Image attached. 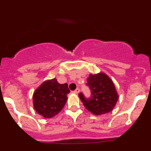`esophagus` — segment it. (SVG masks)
<instances>
[{
  "label": "esophagus",
  "instance_id": "1",
  "mask_svg": "<svg viewBox=\"0 0 151 151\" xmlns=\"http://www.w3.org/2000/svg\"><path fill=\"white\" fill-rule=\"evenodd\" d=\"M78 92H79V89L76 88V90L74 91H73V93H74V94H78Z\"/></svg>",
  "mask_w": 151,
  "mask_h": 151
}]
</instances>
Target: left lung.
<instances>
[{
	"label": "left lung",
	"mask_w": 151,
	"mask_h": 151,
	"mask_svg": "<svg viewBox=\"0 0 151 151\" xmlns=\"http://www.w3.org/2000/svg\"><path fill=\"white\" fill-rule=\"evenodd\" d=\"M87 85L91 91L89 98L82 93L78 97L85 108L96 116L105 114L113 110L118 101L119 95L111 78L104 73L89 75Z\"/></svg>",
	"instance_id": "8db88e82"
}]
</instances>
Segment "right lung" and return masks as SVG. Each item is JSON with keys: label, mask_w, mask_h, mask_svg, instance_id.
I'll return each mask as SVG.
<instances>
[{"label": "right lung", "mask_w": 151, "mask_h": 151, "mask_svg": "<svg viewBox=\"0 0 151 151\" xmlns=\"http://www.w3.org/2000/svg\"><path fill=\"white\" fill-rule=\"evenodd\" d=\"M69 92L66 83H58L56 78L47 80L33 94L34 109L44 118H52L63 110Z\"/></svg>", "instance_id": "1"}]
</instances>
